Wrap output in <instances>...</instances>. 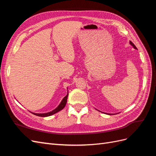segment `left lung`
Masks as SVG:
<instances>
[{
    "mask_svg": "<svg viewBox=\"0 0 156 156\" xmlns=\"http://www.w3.org/2000/svg\"><path fill=\"white\" fill-rule=\"evenodd\" d=\"M129 44H130V45H132V46H133V48H134V49H137V48H136V47H135V45L133 44V43H132V42L131 41H129ZM105 114H107V115H113V114H108V113H105ZM115 115V114H114Z\"/></svg>",
    "mask_w": 156,
    "mask_h": 156,
    "instance_id": "obj_1",
    "label": "left lung"
}]
</instances>
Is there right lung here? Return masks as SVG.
<instances>
[{
	"label": "right lung",
	"instance_id": "1",
	"mask_svg": "<svg viewBox=\"0 0 156 156\" xmlns=\"http://www.w3.org/2000/svg\"><path fill=\"white\" fill-rule=\"evenodd\" d=\"M68 96V94L62 99V100L61 101V102H60V104L58 105V106L52 111L46 112V113H35V112H32L33 115L38 116H41V117H47V116H49L53 115L55 114V113L60 111L61 110H62L63 108H64V107L66 106V104Z\"/></svg>",
	"mask_w": 156,
	"mask_h": 156
}]
</instances>
